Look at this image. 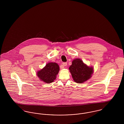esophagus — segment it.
<instances>
[{
    "instance_id": "esophagus-1",
    "label": "esophagus",
    "mask_w": 124,
    "mask_h": 124,
    "mask_svg": "<svg viewBox=\"0 0 124 124\" xmlns=\"http://www.w3.org/2000/svg\"><path fill=\"white\" fill-rule=\"evenodd\" d=\"M67 65V63L66 62H64V63H62V65H61L60 68H61V69H63V68H64L65 66H66Z\"/></svg>"
}]
</instances>
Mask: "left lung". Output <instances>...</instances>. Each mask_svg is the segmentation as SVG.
Returning <instances> with one entry per match:
<instances>
[{"label": "left lung", "mask_w": 124, "mask_h": 124, "mask_svg": "<svg viewBox=\"0 0 124 124\" xmlns=\"http://www.w3.org/2000/svg\"><path fill=\"white\" fill-rule=\"evenodd\" d=\"M69 69L73 80L79 84L88 80L93 73V67L86 65L80 59L73 60Z\"/></svg>", "instance_id": "8db88e82"}]
</instances>
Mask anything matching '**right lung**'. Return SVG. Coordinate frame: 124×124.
<instances>
[{
    "mask_svg": "<svg viewBox=\"0 0 124 124\" xmlns=\"http://www.w3.org/2000/svg\"><path fill=\"white\" fill-rule=\"evenodd\" d=\"M59 71V65L55 62H49L41 70L37 71V75L44 82L50 84L56 79Z\"/></svg>",
    "mask_w": 124,
    "mask_h": 124,
    "instance_id": "obj_1",
    "label": "right lung"
}]
</instances>
